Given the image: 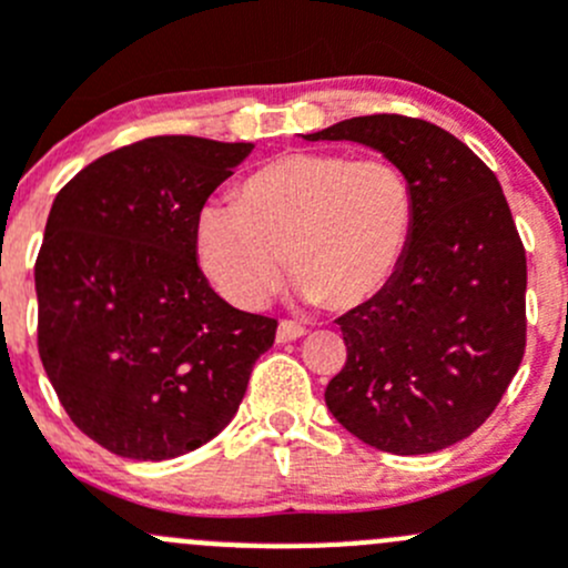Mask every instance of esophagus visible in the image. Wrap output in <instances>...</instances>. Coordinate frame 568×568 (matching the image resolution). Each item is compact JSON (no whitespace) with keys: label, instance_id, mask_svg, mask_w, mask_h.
I'll list each match as a JSON object with an SVG mask.
<instances>
[{"label":"esophagus","instance_id":"1","mask_svg":"<svg viewBox=\"0 0 568 568\" xmlns=\"http://www.w3.org/2000/svg\"><path fill=\"white\" fill-rule=\"evenodd\" d=\"M307 335V326L300 324V321H291V318H283L277 324V343H288V341H296V337Z\"/></svg>","mask_w":568,"mask_h":568}]
</instances>
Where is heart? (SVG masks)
Wrapping results in <instances>:
<instances>
[{
	"instance_id": "b5f03b06",
	"label": "heart",
	"mask_w": 568,
	"mask_h": 568,
	"mask_svg": "<svg viewBox=\"0 0 568 568\" xmlns=\"http://www.w3.org/2000/svg\"><path fill=\"white\" fill-rule=\"evenodd\" d=\"M415 189L390 159L291 151L239 183L236 203L200 209L203 272L231 305L257 311L288 261L300 294L346 311L379 294L415 227Z\"/></svg>"
}]
</instances>
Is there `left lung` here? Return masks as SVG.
<instances>
[{
    "instance_id": "left-lung-1",
    "label": "left lung",
    "mask_w": 568,
    "mask_h": 568,
    "mask_svg": "<svg viewBox=\"0 0 568 568\" xmlns=\"http://www.w3.org/2000/svg\"><path fill=\"white\" fill-rule=\"evenodd\" d=\"M305 140L376 148L409 178L417 205L390 283L337 318L346 365L326 406L387 454L448 448L497 409L528 341V261L500 181L420 118L365 114Z\"/></svg>"
}]
</instances>
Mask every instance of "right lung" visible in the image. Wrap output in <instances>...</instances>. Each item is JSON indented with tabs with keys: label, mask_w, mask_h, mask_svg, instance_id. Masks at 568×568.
I'll use <instances>...</instances> for the list:
<instances>
[{
	"label": "right lung",
	"mask_w": 568,
	"mask_h": 568,
	"mask_svg": "<svg viewBox=\"0 0 568 568\" xmlns=\"http://www.w3.org/2000/svg\"><path fill=\"white\" fill-rule=\"evenodd\" d=\"M252 142L148 136L77 173L36 261L38 352L73 426L162 462L236 415L277 318L227 305L197 263V214Z\"/></svg>",
	"instance_id": "1"
}]
</instances>
